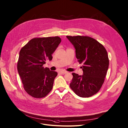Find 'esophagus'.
I'll list each match as a JSON object with an SVG mask.
<instances>
[{"label":"esophagus","instance_id":"obj_1","mask_svg":"<svg viewBox=\"0 0 128 128\" xmlns=\"http://www.w3.org/2000/svg\"><path fill=\"white\" fill-rule=\"evenodd\" d=\"M59 72L60 74H66L67 72H68L63 70V71H60Z\"/></svg>","mask_w":128,"mask_h":128}]
</instances>
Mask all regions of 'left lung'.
<instances>
[{"mask_svg":"<svg viewBox=\"0 0 128 128\" xmlns=\"http://www.w3.org/2000/svg\"><path fill=\"white\" fill-rule=\"evenodd\" d=\"M75 49L76 56L83 75L72 73L70 88L77 96L88 98L96 94L103 85L108 68L109 60L104 46L88 36H68Z\"/></svg>","mask_w":128,"mask_h":128,"instance_id":"1","label":"left lung"}]
</instances>
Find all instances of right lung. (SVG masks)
<instances>
[{
    "instance_id": "1",
    "label": "right lung",
    "mask_w": 128,
    "mask_h": 128,
    "mask_svg": "<svg viewBox=\"0 0 128 128\" xmlns=\"http://www.w3.org/2000/svg\"><path fill=\"white\" fill-rule=\"evenodd\" d=\"M61 39L58 36L31 39L19 53L17 68L26 92L35 98H42L51 91L58 72L44 68L52 59Z\"/></svg>"
}]
</instances>
